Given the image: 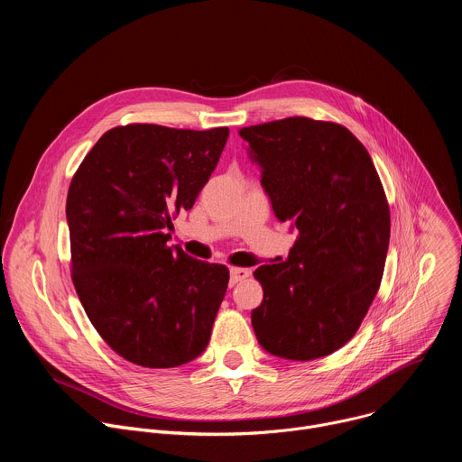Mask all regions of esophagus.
Returning <instances> with one entry per match:
<instances>
[{"instance_id": "obj_1", "label": "esophagus", "mask_w": 462, "mask_h": 462, "mask_svg": "<svg viewBox=\"0 0 462 462\" xmlns=\"http://www.w3.org/2000/svg\"><path fill=\"white\" fill-rule=\"evenodd\" d=\"M248 276H250L248 269H241V267H232L230 269V283L232 285H236L239 282H245Z\"/></svg>"}]
</instances>
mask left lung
Segmentation results:
<instances>
[{
  "label": "left lung",
  "mask_w": 462,
  "mask_h": 462,
  "mask_svg": "<svg viewBox=\"0 0 462 462\" xmlns=\"http://www.w3.org/2000/svg\"><path fill=\"white\" fill-rule=\"evenodd\" d=\"M280 221L298 237L289 257L254 278L261 347L287 360H316L358 331L382 282L391 217L364 144L337 122L289 116L241 127Z\"/></svg>",
  "instance_id": "8db88e82"
}]
</instances>
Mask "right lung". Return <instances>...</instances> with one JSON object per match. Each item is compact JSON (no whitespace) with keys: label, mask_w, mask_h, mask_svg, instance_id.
Masks as SVG:
<instances>
[{"label":"right lung","mask_w":462,"mask_h":462,"mask_svg":"<svg viewBox=\"0 0 462 462\" xmlns=\"http://www.w3.org/2000/svg\"><path fill=\"white\" fill-rule=\"evenodd\" d=\"M228 127L116 125L73 175L71 280L102 340L152 369L199 356L228 287V269L168 246V228L208 182Z\"/></svg>","instance_id":"obj_1"}]
</instances>
